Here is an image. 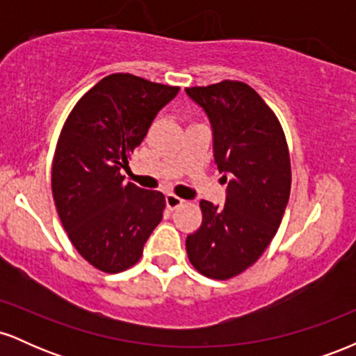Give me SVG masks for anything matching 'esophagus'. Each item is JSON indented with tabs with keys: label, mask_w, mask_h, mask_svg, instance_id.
<instances>
[{
	"label": "esophagus",
	"mask_w": 356,
	"mask_h": 356,
	"mask_svg": "<svg viewBox=\"0 0 356 356\" xmlns=\"http://www.w3.org/2000/svg\"><path fill=\"white\" fill-rule=\"evenodd\" d=\"M184 202H186V201H184V199L177 197V195H174V194H167L165 195V204H167V207H169L170 211H174V209H177V207H181Z\"/></svg>",
	"instance_id": "obj_1"
}]
</instances>
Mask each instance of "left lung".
Here are the masks:
<instances>
[{"label": "left lung", "instance_id": "obj_1", "mask_svg": "<svg viewBox=\"0 0 356 356\" xmlns=\"http://www.w3.org/2000/svg\"><path fill=\"white\" fill-rule=\"evenodd\" d=\"M186 93L209 118L214 162L229 175L224 206L201 201L202 224L187 236V256L201 275L229 280L259 259L280 227L291 191L288 145L275 112L243 81Z\"/></svg>", "mask_w": 356, "mask_h": 356}]
</instances>
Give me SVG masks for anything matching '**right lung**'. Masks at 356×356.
Listing matches in <instances>:
<instances>
[{"instance_id":"right-lung-1","label":"right lung","mask_w":356,"mask_h":356,"mask_svg":"<svg viewBox=\"0 0 356 356\" xmlns=\"http://www.w3.org/2000/svg\"><path fill=\"white\" fill-rule=\"evenodd\" d=\"M177 93L179 87L113 73L81 97L61 129L53 199L72 244L100 271L134 266L162 220L164 194L124 182L122 170L159 110Z\"/></svg>"}]
</instances>
